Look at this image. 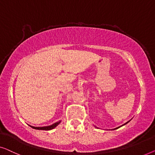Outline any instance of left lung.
Wrapping results in <instances>:
<instances>
[{
  "mask_svg": "<svg viewBox=\"0 0 155 155\" xmlns=\"http://www.w3.org/2000/svg\"><path fill=\"white\" fill-rule=\"evenodd\" d=\"M128 122H129V121H128V122H126V123L125 124H127V123H128ZM125 124H124V125H125ZM119 127H118V128H114V129H117V128H119Z\"/></svg>",
  "mask_w": 155,
  "mask_h": 155,
  "instance_id": "obj_1",
  "label": "left lung"
}]
</instances>
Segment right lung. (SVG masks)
Here are the masks:
<instances>
[{
    "label": "right lung",
    "instance_id": "right-lung-1",
    "mask_svg": "<svg viewBox=\"0 0 155 155\" xmlns=\"http://www.w3.org/2000/svg\"><path fill=\"white\" fill-rule=\"evenodd\" d=\"M60 123V121H58V122H56V123H55V124H53V125H51V126H44V127H34V126H31V128H34V129H38V130H51V129H53V128H55Z\"/></svg>",
    "mask_w": 155,
    "mask_h": 155
}]
</instances>
